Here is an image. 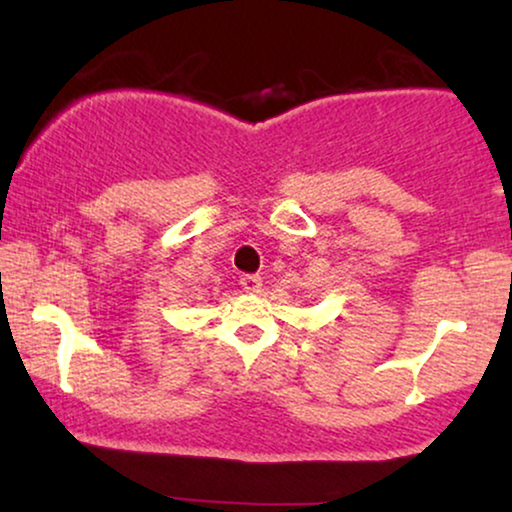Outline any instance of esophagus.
<instances>
[{
	"label": "esophagus",
	"mask_w": 512,
	"mask_h": 512,
	"mask_svg": "<svg viewBox=\"0 0 512 512\" xmlns=\"http://www.w3.org/2000/svg\"><path fill=\"white\" fill-rule=\"evenodd\" d=\"M240 284L247 293H258V291H261V286H263L261 277H258V275H242Z\"/></svg>",
	"instance_id": "esophagus-1"
}]
</instances>
